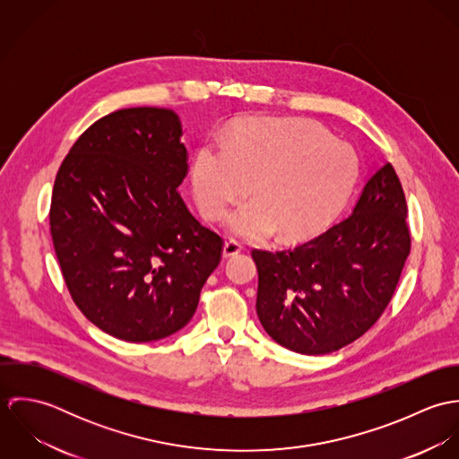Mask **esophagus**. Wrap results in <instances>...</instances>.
<instances>
[{"label":"esophagus","instance_id":"esophagus-1","mask_svg":"<svg viewBox=\"0 0 459 459\" xmlns=\"http://www.w3.org/2000/svg\"><path fill=\"white\" fill-rule=\"evenodd\" d=\"M240 251H242V244H240L238 240H235V238H228V240L224 242V249H222L224 258H231V256L238 255Z\"/></svg>","mask_w":459,"mask_h":459}]
</instances>
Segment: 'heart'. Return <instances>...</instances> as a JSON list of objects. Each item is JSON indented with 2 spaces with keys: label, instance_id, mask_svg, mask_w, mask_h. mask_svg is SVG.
<instances>
[{
  "label": "heart",
  "instance_id": "heart-1",
  "mask_svg": "<svg viewBox=\"0 0 459 459\" xmlns=\"http://www.w3.org/2000/svg\"><path fill=\"white\" fill-rule=\"evenodd\" d=\"M357 173L355 152L324 127L295 118H249L233 126L226 143L203 139L191 177L206 219H221L251 187L255 197L230 213V228L249 238L279 230L282 238L295 240L325 228L341 212Z\"/></svg>",
  "mask_w": 459,
  "mask_h": 459
}]
</instances>
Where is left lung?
<instances>
[{
  "mask_svg": "<svg viewBox=\"0 0 459 459\" xmlns=\"http://www.w3.org/2000/svg\"><path fill=\"white\" fill-rule=\"evenodd\" d=\"M406 213L387 162L327 231L282 251L255 249L256 313L266 333L304 355H325L366 333L389 306L410 255Z\"/></svg>",
  "mask_w": 459,
  "mask_h": 459,
  "instance_id": "obj_1",
  "label": "left lung"
}]
</instances>
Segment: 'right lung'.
<instances>
[{"label": "right lung", "instance_id": "add662e5", "mask_svg": "<svg viewBox=\"0 0 459 459\" xmlns=\"http://www.w3.org/2000/svg\"><path fill=\"white\" fill-rule=\"evenodd\" d=\"M182 127L169 109L102 117L66 153L49 226L68 293L81 313L131 342L168 337L196 313L224 240L189 212Z\"/></svg>", "mask_w": 459, "mask_h": 459}]
</instances>
